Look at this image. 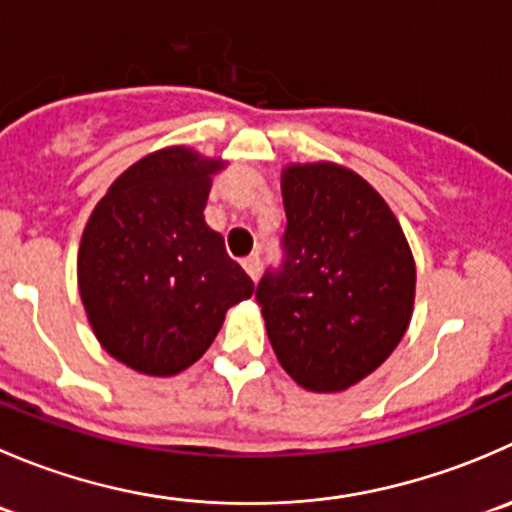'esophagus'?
<instances>
[{"label": "esophagus", "mask_w": 512, "mask_h": 512, "mask_svg": "<svg viewBox=\"0 0 512 512\" xmlns=\"http://www.w3.org/2000/svg\"><path fill=\"white\" fill-rule=\"evenodd\" d=\"M242 267H245V272L252 277V280H257V275H260V257L257 255L245 257V260H242Z\"/></svg>", "instance_id": "34e87169"}]
</instances>
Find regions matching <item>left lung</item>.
<instances>
[{"label":"left lung","mask_w":512,"mask_h":512,"mask_svg":"<svg viewBox=\"0 0 512 512\" xmlns=\"http://www.w3.org/2000/svg\"><path fill=\"white\" fill-rule=\"evenodd\" d=\"M282 200L285 257L255 297L282 369L334 394L379 369L409 329L414 255L386 200L344 165H287Z\"/></svg>","instance_id":"8db88e82"}]
</instances>
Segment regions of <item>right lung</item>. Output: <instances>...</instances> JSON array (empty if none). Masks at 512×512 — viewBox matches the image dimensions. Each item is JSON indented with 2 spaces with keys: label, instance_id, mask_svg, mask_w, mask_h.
<instances>
[{
  "label": "right lung",
  "instance_id": "right-lung-1",
  "mask_svg": "<svg viewBox=\"0 0 512 512\" xmlns=\"http://www.w3.org/2000/svg\"><path fill=\"white\" fill-rule=\"evenodd\" d=\"M225 160L173 146L123 170L98 200L79 247V292L101 347L148 376L200 359L232 304L255 285L205 223Z\"/></svg>",
  "mask_w": 512,
  "mask_h": 512
}]
</instances>
